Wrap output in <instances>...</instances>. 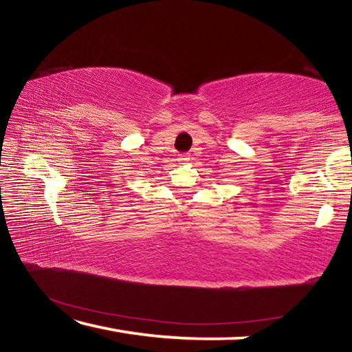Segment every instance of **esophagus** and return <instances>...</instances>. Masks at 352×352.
<instances>
[{
	"mask_svg": "<svg viewBox=\"0 0 352 352\" xmlns=\"http://www.w3.org/2000/svg\"><path fill=\"white\" fill-rule=\"evenodd\" d=\"M190 160V155L189 153H183V155H178V162L180 163H188Z\"/></svg>",
	"mask_w": 352,
	"mask_h": 352,
	"instance_id": "esophagus-1",
	"label": "esophagus"
}]
</instances>
